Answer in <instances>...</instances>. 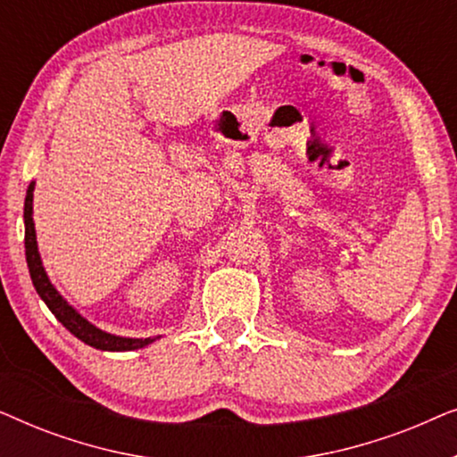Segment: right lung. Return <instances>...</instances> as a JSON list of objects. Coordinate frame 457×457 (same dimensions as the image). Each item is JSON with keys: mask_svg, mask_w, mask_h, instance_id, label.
I'll list each match as a JSON object with an SVG mask.
<instances>
[{"mask_svg": "<svg viewBox=\"0 0 457 457\" xmlns=\"http://www.w3.org/2000/svg\"><path fill=\"white\" fill-rule=\"evenodd\" d=\"M33 191H35V180L29 185L27 199H24V252H27V264L30 272V280H33L37 293L46 302V305L52 310V314L71 330V333L80 339L87 345L102 349V352H133V349H141L154 343L160 337H147V339H133V337H120L105 333V330L97 328L96 324H91L87 318L79 314L64 297L60 295V291L55 289L49 280L46 268H43L39 247H37V233H35V222H33Z\"/></svg>", "mask_w": 457, "mask_h": 457, "instance_id": "add662e5", "label": "right lung"}]
</instances>
